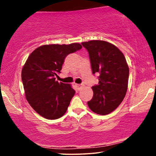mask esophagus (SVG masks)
Masks as SVG:
<instances>
[{"label":"esophagus","instance_id":"34e87169","mask_svg":"<svg viewBox=\"0 0 156 156\" xmlns=\"http://www.w3.org/2000/svg\"><path fill=\"white\" fill-rule=\"evenodd\" d=\"M76 88H77L78 90H80V89H81L83 87H84V84H76Z\"/></svg>","mask_w":156,"mask_h":156}]
</instances>
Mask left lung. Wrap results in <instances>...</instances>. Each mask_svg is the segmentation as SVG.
<instances>
[{"mask_svg":"<svg viewBox=\"0 0 156 156\" xmlns=\"http://www.w3.org/2000/svg\"><path fill=\"white\" fill-rule=\"evenodd\" d=\"M88 51L92 73H99V84L91 87L94 95L87 102L93 112L106 115L124 99L128 89L129 68L124 55L110 42L91 40L82 43Z\"/></svg>","mask_w":156,"mask_h":156,"instance_id":"obj_1","label":"left lung"}]
</instances>
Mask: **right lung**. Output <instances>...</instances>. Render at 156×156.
<instances>
[{"instance_id": "1", "label": "right lung", "mask_w": 156, "mask_h": 156, "mask_svg": "<svg viewBox=\"0 0 156 156\" xmlns=\"http://www.w3.org/2000/svg\"><path fill=\"white\" fill-rule=\"evenodd\" d=\"M82 48L80 43L44 44L29 55L21 77L27 101L41 116L53 120L67 112L75 91L55 80V76L60 73L65 57Z\"/></svg>"}]
</instances>
